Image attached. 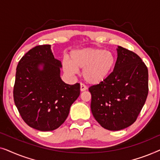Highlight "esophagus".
Returning a JSON list of instances; mask_svg holds the SVG:
<instances>
[{
    "instance_id": "1",
    "label": "esophagus",
    "mask_w": 160,
    "mask_h": 160,
    "mask_svg": "<svg viewBox=\"0 0 160 160\" xmlns=\"http://www.w3.org/2000/svg\"><path fill=\"white\" fill-rule=\"evenodd\" d=\"M87 89V87L85 86V85L84 84H80V90L83 92V91H85L86 89Z\"/></svg>"
}]
</instances>
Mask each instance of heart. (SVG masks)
<instances>
[{"mask_svg":"<svg viewBox=\"0 0 160 160\" xmlns=\"http://www.w3.org/2000/svg\"><path fill=\"white\" fill-rule=\"evenodd\" d=\"M68 60H63L62 69L68 75L82 70V76L87 83L98 84L109 76L115 65V57L111 51L98 48H83L71 52Z\"/></svg>","mask_w":160,"mask_h":160,"instance_id":"obj_1","label":"heart"}]
</instances>
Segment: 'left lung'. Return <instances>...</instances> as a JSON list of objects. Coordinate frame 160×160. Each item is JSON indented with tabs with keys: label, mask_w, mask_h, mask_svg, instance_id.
Masks as SVG:
<instances>
[{
	"label": "left lung",
	"mask_w": 160,
	"mask_h": 160,
	"mask_svg": "<svg viewBox=\"0 0 160 160\" xmlns=\"http://www.w3.org/2000/svg\"><path fill=\"white\" fill-rule=\"evenodd\" d=\"M117 50L112 73L89 88L93 117L102 128L111 131L123 130L134 123L148 92L145 63L132 51L119 46Z\"/></svg>",
	"instance_id": "8db88e82"
}]
</instances>
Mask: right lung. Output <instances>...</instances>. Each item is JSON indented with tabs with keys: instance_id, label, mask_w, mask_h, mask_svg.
<instances>
[{
	"instance_id": "add662e5",
	"label": "right lung",
	"mask_w": 160,
	"mask_h": 160,
	"mask_svg": "<svg viewBox=\"0 0 160 160\" xmlns=\"http://www.w3.org/2000/svg\"><path fill=\"white\" fill-rule=\"evenodd\" d=\"M62 64L54 58L51 45L36 46L17 65L14 103L30 128L56 130L67 119L70 108L80 95V84H68L60 78Z\"/></svg>"
}]
</instances>
